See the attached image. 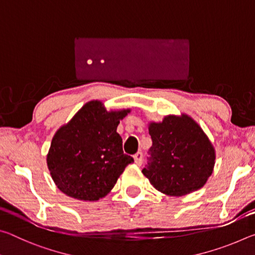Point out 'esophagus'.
Segmentation results:
<instances>
[{"mask_svg":"<svg viewBox=\"0 0 255 255\" xmlns=\"http://www.w3.org/2000/svg\"><path fill=\"white\" fill-rule=\"evenodd\" d=\"M133 159H135V163L137 165H141V163H143V153L141 152L136 153L133 155Z\"/></svg>","mask_w":255,"mask_h":255,"instance_id":"esophagus-1","label":"esophagus"}]
</instances>
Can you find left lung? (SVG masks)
<instances>
[{"label":"left lung","mask_w":255,"mask_h":255,"mask_svg":"<svg viewBox=\"0 0 255 255\" xmlns=\"http://www.w3.org/2000/svg\"><path fill=\"white\" fill-rule=\"evenodd\" d=\"M152 147L143 174L169 196H184L204 187L213 173L215 149L196 122L167 116L148 128Z\"/></svg>","instance_id":"obj_1"}]
</instances>
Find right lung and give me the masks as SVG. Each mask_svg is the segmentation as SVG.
Wrapping results in <instances>:
<instances>
[{"label":"right lung","mask_w":255,"mask_h":255,"mask_svg":"<svg viewBox=\"0 0 255 255\" xmlns=\"http://www.w3.org/2000/svg\"><path fill=\"white\" fill-rule=\"evenodd\" d=\"M130 110L108 112L100 101L81 108L51 140L47 165L60 191L79 200L96 201L115 187L133 158L123 150L119 120Z\"/></svg>","instance_id":"add662e5"}]
</instances>
